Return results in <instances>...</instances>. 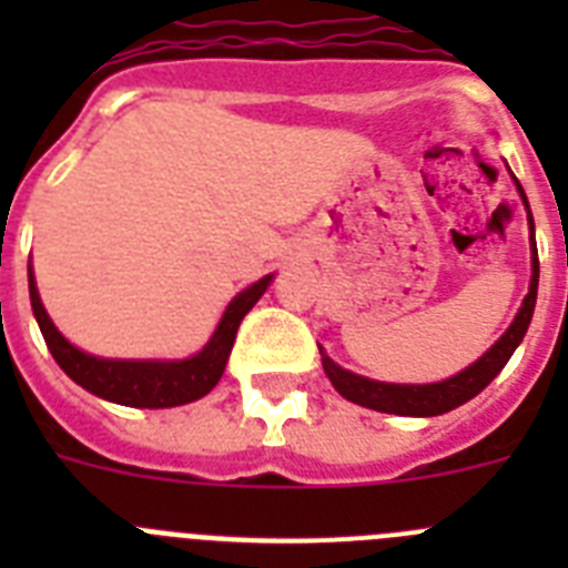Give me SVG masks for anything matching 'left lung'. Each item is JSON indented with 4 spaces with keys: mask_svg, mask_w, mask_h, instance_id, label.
I'll use <instances>...</instances> for the list:
<instances>
[{
    "mask_svg": "<svg viewBox=\"0 0 568 568\" xmlns=\"http://www.w3.org/2000/svg\"><path fill=\"white\" fill-rule=\"evenodd\" d=\"M515 179V175H511ZM515 187H518L520 199H524L526 219H529V247H531V278H529V293H526L524 304H520L518 315L509 324L504 335H500L495 344L480 355L475 364H469L466 369H460L458 375L446 381H435V384H386V381H373L364 378V375H355L344 366L335 364L324 346L321 349V364H324V373L333 381V386L344 395L346 400L353 404L366 406V409H375V413H389V415H406V418H433V415L453 413L455 406L466 404L478 393H484L486 386L495 381V375L506 366V361L511 358V353L518 349V344L524 341L526 329L531 324V313H535V301H538V278H540V264H538V244H535V219H531L529 202H526V193L520 187V182L515 179Z\"/></svg>",
    "mask_w": 568,
    "mask_h": 568,
    "instance_id": "obj_1",
    "label": "left lung"
}]
</instances>
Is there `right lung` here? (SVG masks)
<instances>
[{
  "instance_id": "add662e5",
  "label": "right lung",
  "mask_w": 568,
  "mask_h": 568,
  "mask_svg": "<svg viewBox=\"0 0 568 568\" xmlns=\"http://www.w3.org/2000/svg\"><path fill=\"white\" fill-rule=\"evenodd\" d=\"M270 281H273V275H264L255 284H250L247 290H241L227 304L207 344L190 358H99V355H90L73 346L59 333L57 324L50 321L48 310H44L42 298H39L33 267L28 264L30 307L37 315V324L42 329L50 355L57 358L64 375L77 381L88 393L110 400V404L139 406V409H168V406H182L190 404V400L204 398L222 381L241 318L255 307V301L261 295L267 293Z\"/></svg>"
}]
</instances>
